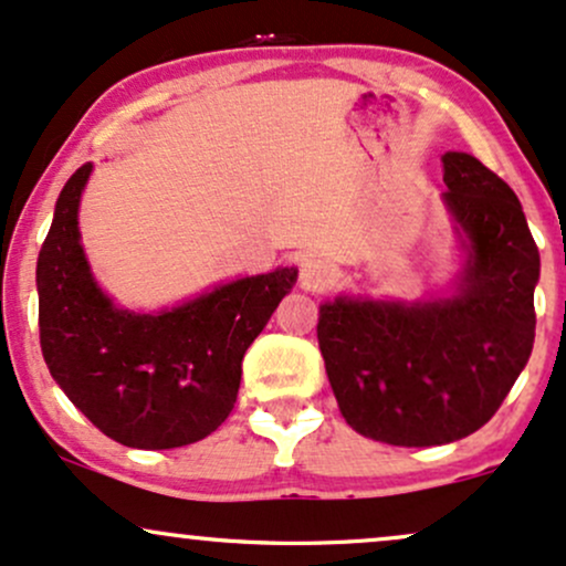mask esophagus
<instances>
[{"instance_id": "esophagus-1", "label": "esophagus", "mask_w": 566, "mask_h": 566, "mask_svg": "<svg viewBox=\"0 0 566 566\" xmlns=\"http://www.w3.org/2000/svg\"><path fill=\"white\" fill-rule=\"evenodd\" d=\"M334 283V264L328 259L307 254L298 259V285L312 294H321Z\"/></svg>"}]
</instances>
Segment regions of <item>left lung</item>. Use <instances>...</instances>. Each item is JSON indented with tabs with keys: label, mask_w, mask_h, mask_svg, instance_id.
<instances>
[{
	"label": "left lung",
	"mask_w": 566,
	"mask_h": 566,
	"mask_svg": "<svg viewBox=\"0 0 566 566\" xmlns=\"http://www.w3.org/2000/svg\"><path fill=\"white\" fill-rule=\"evenodd\" d=\"M444 203L467 235L455 296L370 302L338 296L317 317L325 374L357 434L431 448L484 427L535 342L541 254L520 198L469 153H444Z\"/></svg>",
	"instance_id": "1"
}]
</instances>
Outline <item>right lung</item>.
<instances>
[{
    "label": "right lung",
    "instance_id": "add662e5",
    "mask_svg": "<svg viewBox=\"0 0 566 566\" xmlns=\"http://www.w3.org/2000/svg\"><path fill=\"white\" fill-rule=\"evenodd\" d=\"M92 164L55 203L36 262L39 342L60 389L111 440L169 450L209 437L235 405L241 363L298 270L217 285L158 315L118 310L78 243V201Z\"/></svg>",
    "mask_w": 566,
    "mask_h": 566
}]
</instances>
